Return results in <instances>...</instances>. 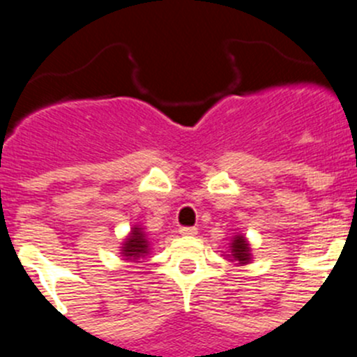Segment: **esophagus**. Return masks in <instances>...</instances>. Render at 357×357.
I'll return each instance as SVG.
<instances>
[{"label": "esophagus", "mask_w": 357, "mask_h": 357, "mask_svg": "<svg viewBox=\"0 0 357 357\" xmlns=\"http://www.w3.org/2000/svg\"><path fill=\"white\" fill-rule=\"evenodd\" d=\"M179 234L185 235V237H193V235L199 234V230L195 227H181L179 228Z\"/></svg>", "instance_id": "obj_1"}]
</instances>
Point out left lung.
I'll use <instances>...</instances> for the list:
<instances>
[{
    "mask_svg": "<svg viewBox=\"0 0 357 357\" xmlns=\"http://www.w3.org/2000/svg\"><path fill=\"white\" fill-rule=\"evenodd\" d=\"M227 258L234 261L235 265H248L251 261V248H249V242L245 241L244 235H234L230 242V252L227 255Z\"/></svg>",
    "mask_w": 357,
    "mask_h": 357,
    "instance_id": "8db88e82",
    "label": "left lung"
}]
</instances>
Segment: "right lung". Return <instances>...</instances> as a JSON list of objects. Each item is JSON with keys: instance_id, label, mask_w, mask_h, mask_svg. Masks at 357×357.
<instances>
[{"instance_id": "add662e5", "label": "right lung", "mask_w": 357, "mask_h": 357, "mask_svg": "<svg viewBox=\"0 0 357 357\" xmlns=\"http://www.w3.org/2000/svg\"><path fill=\"white\" fill-rule=\"evenodd\" d=\"M150 242H148L146 234H144L143 228L139 225L132 227L130 234L127 235L126 242L122 245V256L129 261H137V259L144 258V256L150 255Z\"/></svg>"}]
</instances>
